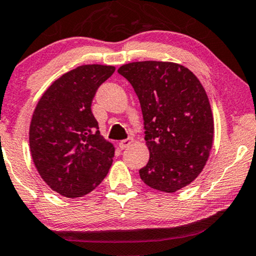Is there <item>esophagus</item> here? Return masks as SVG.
Returning a JSON list of instances; mask_svg holds the SVG:
<instances>
[{
  "label": "esophagus",
  "mask_w": 256,
  "mask_h": 256,
  "mask_svg": "<svg viewBox=\"0 0 256 256\" xmlns=\"http://www.w3.org/2000/svg\"><path fill=\"white\" fill-rule=\"evenodd\" d=\"M132 143H134V139L132 138L122 139V140L119 142V146H120V148H126L128 146H130Z\"/></svg>",
  "instance_id": "esophagus-1"
}]
</instances>
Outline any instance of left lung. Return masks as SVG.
Segmentation results:
<instances>
[{"instance_id": "8db88e82", "label": "left lung", "mask_w": 256, "mask_h": 256, "mask_svg": "<svg viewBox=\"0 0 256 256\" xmlns=\"http://www.w3.org/2000/svg\"><path fill=\"white\" fill-rule=\"evenodd\" d=\"M140 102L150 160L139 170L146 186L174 192L203 170L212 150L214 119L195 74L182 64L138 61L118 70Z\"/></svg>"}]
</instances>
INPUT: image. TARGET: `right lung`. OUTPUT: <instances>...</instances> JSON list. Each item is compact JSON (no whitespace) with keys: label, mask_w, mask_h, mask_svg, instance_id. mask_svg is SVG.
<instances>
[{"label":"right lung","mask_w":256,"mask_h":256,"mask_svg":"<svg viewBox=\"0 0 256 256\" xmlns=\"http://www.w3.org/2000/svg\"><path fill=\"white\" fill-rule=\"evenodd\" d=\"M114 70L76 67L52 84L35 108L29 128L32 157L42 180L64 197L94 190L112 166L114 146L100 134L90 106Z\"/></svg>","instance_id":"obj_1"}]
</instances>
